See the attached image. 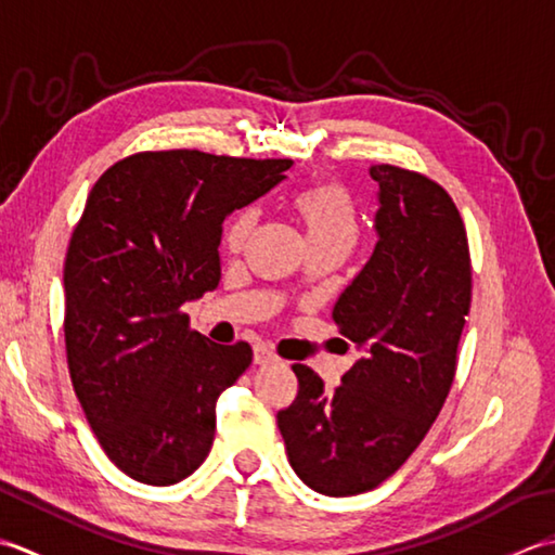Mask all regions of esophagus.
<instances>
[{"label": "esophagus", "instance_id": "34e87169", "mask_svg": "<svg viewBox=\"0 0 555 555\" xmlns=\"http://www.w3.org/2000/svg\"><path fill=\"white\" fill-rule=\"evenodd\" d=\"M254 361H256V364H270V361H278V354L268 345H256L254 347Z\"/></svg>", "mask_w": 555, "mask_h": 555}]
</instances>
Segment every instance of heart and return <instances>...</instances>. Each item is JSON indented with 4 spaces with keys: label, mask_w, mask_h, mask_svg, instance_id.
<instances>
[{
    "label": "heart",
    "mask_w": 555,
    "mask_h": 555,
    "mask_svg": "<svg viewBox=\"0 0 555 555\" xmlns=\"http://www.w3.org/2000/svg\"><path fill=\"white\" fill-rule=\"evenodd\" d=\"M299 218L307 230L309 244H327L343 242L352 246L359 234V215L354 201L349 198L347 191L337 184H315L304 189L294 198ZM258 222V208L246 206L236 210L224 224V244L230 251H240L246 240L251 236Z\"/></svg>",
    "instance_id": "obj_1"
}]
</instances>
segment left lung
Wrapping results in <instances>:
<instances>
[{
	"label": "left lung",
	"mask_w": 555,
	"mask_h": 555,
	"mask_svg": "<svg viewBox=\"0 0 555 555\" xmlns=\"http://www.w3.org/2000/svg\"><path fill=\"white\" fill-rule=\"evenodd\" d=\"M378 242L333 309L361 357L335 390L294 364L299 392L278 412L297 477L357 495L398 472L450 392L472 301L465 222L448 191L412 169L373 165Z\"/></svg>",
	"instance_id": "obj_1"
}]
</instances>
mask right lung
<instances>
[{"instance_id":"add662e5","label":"right lung","mask_w":555,"mask_h":555,"mask_svg":"<svg viewBox=\"0 0 555 555\" xmlns=\"http://www.w3.org/2000/svg\"><path fill=\"white\" fill-rule=\"evenodd\" d=\"M289 167L149 151L90 189L64 261L66 361L98 443L127 477L169 486L208 457L215 402L254 352L191 331L182 307L218 287L224 218Z\"/></svg>"}]
</instances>
